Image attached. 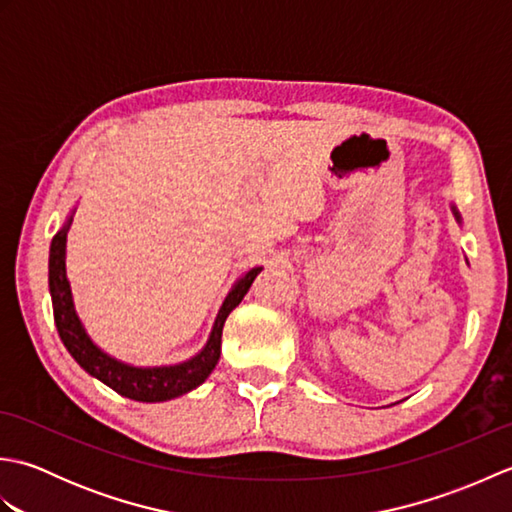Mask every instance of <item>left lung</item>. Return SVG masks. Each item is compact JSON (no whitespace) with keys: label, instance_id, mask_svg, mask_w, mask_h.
<instances>
[{"label":"left lung","instance_id":"8db88e82","mask_svg":"<svg viewBox=\"0 0 512 512\" xmlns=\"http://www.w3.org/2000/svg\"><path fill=\"white\" fill-rule=\"evenodd\" d=\"M451 209H453V215H455V220H458V222H460V213H458V211H455V206H451Z\"/></svg>","mask_w":512,"mask_h":512}]
</instances>
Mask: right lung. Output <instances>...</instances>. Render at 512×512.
Returning a JSON list of instances; mask_svg holds the SVG:
<instances>
[{
    "instance_id": "1",
    "label": "right lung",
    "mask_w": 512,
    "mask_h": 512,
    "mask_svg": "<svg viewBox=\"0 0 512 512\" xmlns=\"http://www.w3.org/2000/svg\"><path fill=\"white\" fill-rule=\"evenodd\" d=\"M72 215L65 220L61 231L52 237L48 281H50L54 323H57L61 341L65 347H68V352L72 354L74 361L79 363L90 376L99 378L101 383L112 387L116 394L138 400V402H165V400L187 394V391L202 385L215 369L217 361H220L222 328H224L226 317L239 306V303H242L250 284H253L255 277L262 273V266L250 268L246 275H242L235 281V286L226 295L220 312H217L211 336L202 347V352H198L193 358H189V361L178 363V365L134 367L103 352L101 347L90 339L88 332H85L79 314L74 310L70 281L65 277V239H68Z\"/></svg>"
}]
</instances>
